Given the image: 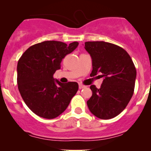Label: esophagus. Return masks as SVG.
I'll use <instances>...</instances> for the list:
<instances>
[{
	"label": "esophagus",
	"instance_id": "obj_1",
	"mask_svg": "<svg viewBox=\"0 0 151 151\" xmlns=\"http://www.w3.org/2000/svg\"><path fill=\"white\" fill-rule=\"evenodd\" d=\"M86 86H84V85H82V84H79V88L80 89H84V88H85Z\"/></svg>",
	"mask_w": 151,
	"mask_h": 151
}]
</instances>
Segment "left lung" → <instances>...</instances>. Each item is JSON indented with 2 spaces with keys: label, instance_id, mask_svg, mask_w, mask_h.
<instances>
[{
  "label": "left lung",
  "instance_id": "8db88e82",
  "mask_svg": "<svg viewBox=\"0 0 151 151\" xmlns=\"http://www.w3.org/2000/svg\"><path fill=\"white\" fill-rule=\"evenodd\" d=\"M84 46L92 60L90 76L100 73L104 78L100 89L90 86L92 96L86 102L88 108L99 119H112L124 110L132 97L136 67L121 47L103 41L86 42Z\"/></svg>",
  "mask_w": 151,
  "mask_h": 151
}]
</instances>
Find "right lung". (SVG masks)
I'll return each mask as SVG.
<instances>
[{
  "mask_svg": "<svg viewBox=\"0 0 151 151\" xmlns=\"http://www.w3.org/2000/svg\"><path fill=\"white\" fill-rule=\"evenodd\" d=\"M59 41H44L30 47L17 67L18 89L26 105L45 119L58 117L66 110L79 89L77 82L61 83L53 78L62 59L77 47Z\"/></svg>",
  "mask_w": 151,
  "mask_h": 151,
  "instance_id": "right-lung-1",
  "label": "right lung"
}]
</instances>
